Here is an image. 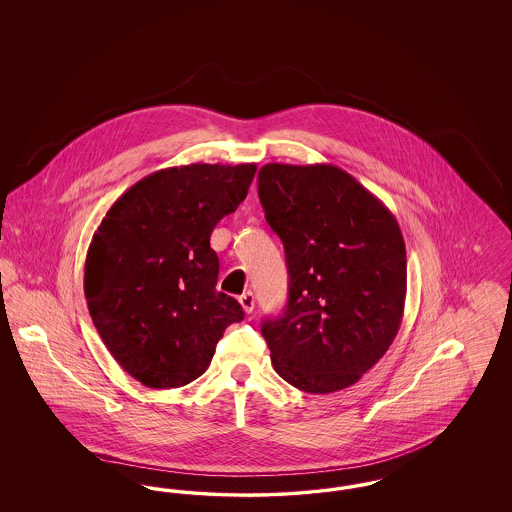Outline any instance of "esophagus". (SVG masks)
I'll use <instances>...</instances> for the list:
<instances>
[{
    "label": "esophagus",
    "mask_w": 512,
    "mask_h": 512,
    "mask_svg": "<svg viewBox=\"0 0 512 512\" xmlns=\"http://www.w3.org/2000/svg\"><path fill=\"white\" fill-rule=\"evenodd\" d=\"M240 303H242L245 313L251 315L253 309H255V295H253V292L242 293V295H240Z\"/></svg>",
    "instance_id": "esophagus-1"
}]
</instances>
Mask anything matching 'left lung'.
Instances as JSON below:
<instances>
[{"mask_svg": "<svg viewBox=\"0 0 512 512\" xmlns=\"http://www.w3.org/2000/svg\"><path fill=\"white\" fill-rule=\"evenodd\" d=\"M259 199L290 274L284 313L261 326L272 366L297 390H345L399 332L407 295L401 228L376 195L334 165L268 163Z\"/></svg>", "mask_w": 512, "mask_h": 512, "instance_id": "1", "label": "left lung"}]
</instances>
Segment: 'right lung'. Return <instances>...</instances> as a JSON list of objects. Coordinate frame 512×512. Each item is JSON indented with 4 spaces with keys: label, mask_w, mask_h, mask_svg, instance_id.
Returning a JSON list of instances; mask_svg holds the SVG:
<instances>
[{
    "label": "right lung",
    "mask_w": 512,
    "mask_h": 512,
    "mask_svg": "<svg viewBox=\"0 0 512 512\" xmlns=\"http://www.w3.org/2000/svg\"><path fill=\"white\" fill-rule=\"evenodd\" d=\"M255 163L153 172L111 205L92 238L84 295L115 361L153 390L199 378L242 305L217 292L211 234L242 203Z\"/></svg>",
    "instance_id": "1"
}]
</instances>
